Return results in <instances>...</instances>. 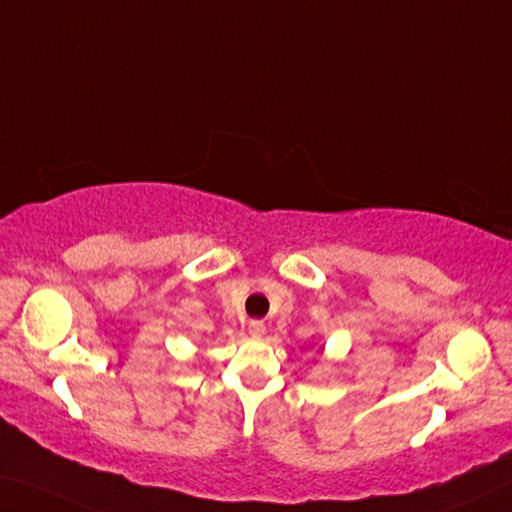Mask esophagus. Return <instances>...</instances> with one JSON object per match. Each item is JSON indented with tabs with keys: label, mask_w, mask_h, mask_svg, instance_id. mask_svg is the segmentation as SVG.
I'll return each mask as SVG.
<instances>
[{
	"label": "esophagus",
	"mask_w": 512,
	"mask_h": 512,
	"mask_svg": "<svg viewBox=\"0 0 512 512\" xmlns=\"http://www.w3.org/2000/svg\"><path fill=\"white\" fill-rule=\"evenodd\" d=\"M265 333V324L261 319H254V321H249V335L251 337H261Z\"/></svg>",
	"instance_id": "1"
}]
</instances>
